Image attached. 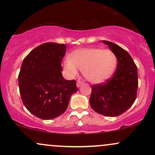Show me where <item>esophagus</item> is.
Masks as SVG:
<instances>
[{
	"label": "esophagus",
	"mask_w": 155,
	"mask_h": 155,
	"mask_svg": "<svg viewBox=\"0 0 155 155\" xmlns=\"http://www.w3.org/2000/svg\"><path fill=\"white\" fill-rule=\"evenodd\" d=\"M83 82L81 81H80V80H78L77 81H76V86H77V87H79L80 86H81V84H82Z\"/></svg>",
	"instance_id": "esophagus-1"
}]
</instances>
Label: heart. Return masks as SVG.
Segmentation results:
<instances>
[{
	"instance_id": "heart-1",
	"label": "heart",
	"mask_w": 155,
	"mask_h": 155,
	"mask_svg": "<svg viewBox=\"0 0 155 155\" xmlns=\"http://www.w3.org/2000/svg\"><path fill=\"white\" fill-rule=\"evenodd\" d=\"M117 63L116 54L110 49L82 48L73 51L63 66L69 75H76L80 69L89 81L99 84L111 77Z\"/></svg>"
}]
</instances>
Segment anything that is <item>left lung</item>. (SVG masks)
<instances>
[{
    "label": "left lung",
    "mask_w": 155,
    "mask_h": 155,
    "mask_svg": "<svg viewBox=\"0 0 155 155\" xmlns=\"http://www.w3.org/2000/svg\"><path fill=\"white\" fill-rule=\"evenodd\" d=\"M116 54L115 74L106 82L92 86L90 106L97 113L106 117H117L132 106L136 99L138 71L133 58L120 46L102 41Z\"/></svg>",
    "instance_id": "8db88e82"
}]
</instances>
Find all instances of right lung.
<instances>
[{"label": "right lung", "mask_w": 155, "mask_h": 155, "mask_svg": "<svg viewBox=\"0 0 155 155\" xmlns=\"http://www.w3.org/2000/svg\"><path fill=\"white\" fill-rule=\"evenodd\" d=\"M66 45L52 42L41 44L23 60L18 76L22 103L32 114L52 120L65 111L73 94L75 80L63 78L61 62Z\"/></svg>", "instance_id": "1"}]
</instances>
